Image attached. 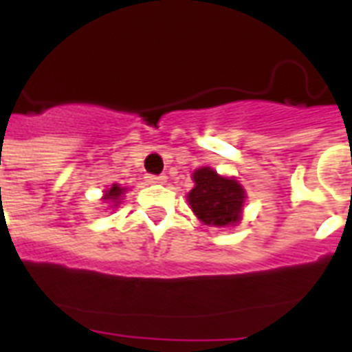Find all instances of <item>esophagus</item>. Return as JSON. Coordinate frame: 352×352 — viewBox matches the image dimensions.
Here are the masks:
<instances>
[{"label":"esophagus","mask_w":352,"mask_h":352,"mask_svg":"<svg viewBox=\"0 0 352 352\" xmlns=\"http://www.w3.org/2000/svg\"><path fill=\"white\" fill-rule=\"evenodd\" d=\"M168 181V177L166 175H149L148 182L149 184H164Z\"/></svg>","instance_id":"34e87169"}]
</instances>
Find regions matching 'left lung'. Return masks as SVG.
<instances>
[{"mask_svg":"<svg viewBox=\"0 0 352 352\" xmlns=\"http://www.w3.org/2000/svg\"><path fill=\"white\" fill-rule=\"evenodd\" d=\"M195 186L186 195L188 204L201 223L217 228L237 226L243 217L246 192L235 177L219 175L203 166L192 173Z\"/></svg>","mask_w":352,"mask_h":352,"instance_id":"8db88e82","label":"left lung"}]
</instances>
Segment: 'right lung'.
Here are the masks:
<instances>
[{
  "instance_id": "add662e5",
  "label": "right lung",
  "mask_w": 352,
  "mask_h": 352,
  "mask_svg": "<svg viewBox=\"0 0 352 352\" xmlns=\"http://www.w3.org/2000/svg\"><path fill=\"white\" fill-rule=\"evenodd\" d=\"M127 192V188L120 186V184H111L109 188L104 190V195H102V201L104 203L111 204V208H118V204L122 203V199H124V193Z\"/></svg>"
}]
</instances>
